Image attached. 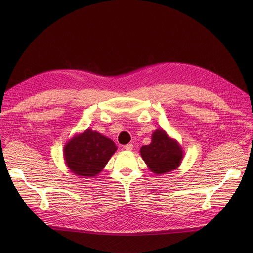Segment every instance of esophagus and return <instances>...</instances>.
Masks as SVG:
<instances>
[{
  "instance_id": "obj_1",
  "label": "esophagus",
  "mask_w": 253,
  "mask_h": 253,
  "mask_svg": "<svg viewBox=\"0 0 253 253\" xmlns=\"http://www.w3.org/2000/svg\"><path fill=\"white\" fill-rule=\"evenodd\" d=\"M124 149L126 151H132V150H133V144H131V143L126 144V145H124Z\"/></svg>"
}]
</instances>
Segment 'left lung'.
<instances>
[{
  "instance_id": "obj_1",
  "label": "left lung",
  "mask_w": 253,
  "mask_h": 253,
  "mask_svg": "<svg viewBox=\"0 0 253 253\" xmlns=\"http://www.w3.org/2000/svg\"><path fill=\"white\" fill-rule=\"evenodd\" d=\"M142 160L155 174L163 175L179 167L183 158L181 145L170 137L163 129H157L152 134V141L140 148Z\"/></svg>"
}]
</instances>
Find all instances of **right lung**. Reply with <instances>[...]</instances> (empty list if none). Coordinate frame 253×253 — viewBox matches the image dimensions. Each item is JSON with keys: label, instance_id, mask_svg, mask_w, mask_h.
<instances>
[{"label": "right lung", "instance_id": "1", "mask_svg": "<svg viewBox=\"0 0 253 253\" xmlns=\"http://www.w3.org/2000/svg\"><path fill=\"white\" fill-rule=\"evenodd\" d=\"M117 145L97 131L87 129L64 144V162L72 173L82 178L95 177L117 151Z\"/></svg>", "mask_w": 253, "mask_h": 253}]
</instances>
